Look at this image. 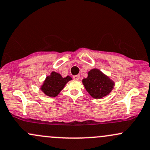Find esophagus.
I'll return each mask as SVG.
<instances>
[{
	"label": "esophagus",
	"instance_id": "1",
	"mask_svg": "<svg viewBox=\"0 0 150 150\" xmlns=\"http://www.w3.org/2000/svg\"><path fill=\"white\" fill-rule=\"evenodd\" d=\"M80 78V76L79 75H76V76H73V79L74 80H79Z\"/></svg>",
	"mask_w": 150,
	"mask_h": 150
}]
</instances>
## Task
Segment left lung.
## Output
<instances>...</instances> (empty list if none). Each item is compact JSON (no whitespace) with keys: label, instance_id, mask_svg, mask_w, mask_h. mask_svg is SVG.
<instances>
[{"label":"left lung","instance_id":"left-lung-1","mask_svg":"<svg viewBox=\"0 0 150 150\" xmlns=\"http://www.w3.org/2000/svg\"><path fill=\"white\" fill-rule=\"evenodd\" d=\"M86 90L93 98L106 96L114 88L115 82L98 69H92L88 72L87 78L82 80Z\"/></svg>","mask_w":150,"mask_h":150}]
</instances>
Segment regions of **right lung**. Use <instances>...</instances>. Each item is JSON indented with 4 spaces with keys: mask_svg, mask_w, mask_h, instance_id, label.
<instances>
[{
    "mask_svg": "<svg viewBox=\"0 0 150 150\" xmlns=\"http://www.w3.org/2000/svg\"><path fill=\"white\" fill-rule=\"evenodd\" d=\"M71 80H72V78L69 76L62 77L60 74L52 71L50 75L47 76L44 81L42 85L40 86V90L47 96L56 97Z\"/></svg>",
    "mask_w": 150,
    "mask_h": 150,
    "instance_id": "obj_1",
    "label": "right lung"
}]
</instances>
